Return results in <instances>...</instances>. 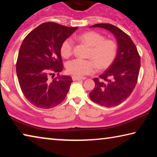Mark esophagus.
Wrapping results in <instances>:
<instances>
[{
    "mask_svg": "<svg viewBox=\"0 0 157 157\" xmlns=\"http://www.w3.org/2000/svg\"><path fill=\"white\" fill-rule=\"evenodd\" d=\"M72 79L73 81H77V80H84V79H86V78H80V77H77V76H73Z\"/></svg>",
    "mask_w": 157,
    "mask_h": 157,
    "instance_id": "1",
    "label": "esophagus"
}]
</instances>
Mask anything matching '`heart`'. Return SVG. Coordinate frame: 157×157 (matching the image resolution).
<instances>
[{
    "label": "heart",
    "instance_id": "obj_1",
    "mask_svg": "<svg viewBox=\"0 0 157 157\" xmlns=\"http://www.w3.org/2000/svg\"><path fill=\"white\" fill-rule=\"evenodd\" d=\"M74 39L90 47L87 57L91 59H75L68 62L66 68L69 73L78 77L89 75L94 72L97 66L98 68L105 69L115 59L118 50L117 44L111 39H105L102 34L91 31L76 36ZM73 41L66 39L61 45V55L68 58L73 54Z\"/></svg>",
    "mask_w": 157,
    "mask_h": 157
}]
</instances>
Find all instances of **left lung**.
I'll list each match as a JSON object with an SVG mask.
<instances>
[{
    "label": "left lung",
    "mask_w": 157,
    "mask_h": 157,
    "mask_svg": "<svg viewBox=\"0 0 157 157\" xmlns=\"http://www.w3.org/2000/svg\"><path fill=\"white\" fill-rule=\"evenodd\" d=\"M90 28H101L116 36L118 50L115 59L104 73L94 79L95 87L89 96L93 102L107 107H115L128 98L136 86L140 57L129 35L109 23H98Z\"/></svg>",
    "instance_id": "8db88e82"
}]
</instances>
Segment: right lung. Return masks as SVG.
<instances>
[{
  "label": "right lung",
  "instance_id": "right-lung-1",
  "mask_svg": "<svg viewBox=\"0 0 157 157\" xmlns=\"http://www.w3.org/2000/svg\"><path fill=\"white\" fill-rule=\"evenodd\" d=\"M78 28L57 23H42L30 32L21 44L17 62L18 83L23 95L35 107L50 109L59 105L73 82L70 76H60L63 63L60 47ZM55 73L58 77L52 81Z\"/></svg>",
  "mask_w": 157,
  "mask_h": 157
}]
</instances>
